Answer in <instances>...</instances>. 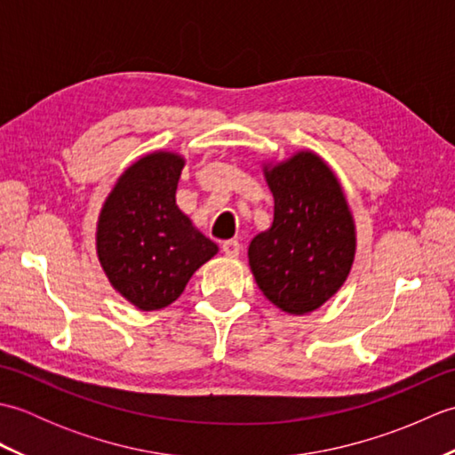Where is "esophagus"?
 Instances as JSON below:
<instances>
[{
	"label": "esophagus",
	"instance_id": "obj_1",
	"mask_svg": "<svg viewBox=\"0 0 455 455\" xmlns=\"http://www.w3.org/2000/svg\"><path fill=\"white\" fill-rule=\"evenodd\" d=\"M220 250H222V254H225L227 258H238L240 244L236 243V240H225V243L220 244Z\"/></svg>",
	"mask_w": 455,
	"mask_h": 455
}]
</instances>
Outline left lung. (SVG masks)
<instances>
[{"label":"left lung","mask_w":455,"mask_h":455,"mask_svg":"<svg viewBox=\"0 0 455 455\" xmlns=\"http://www.w3.org/2000/svg\"><path fill=\"white\" fill-rule=\"evenodd\" d=\"M274 222L252 238L248 262L258 287L289 315L326 303L346 282L355 254V227L334 172L315 152H297L264 168Z\"/></svg>","instance_id":"1"}]
</instances>
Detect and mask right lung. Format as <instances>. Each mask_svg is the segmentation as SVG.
Returning a JSON list of instances; mask_svg holds the SVG:
<instances>
[{"instance_id": "right-lung-1", "label": "right lung", "mask_w": 455, "mask_h": 455, "mask_svg": "<svg viewBox=\"0 0 455 455\" xmlns=\"http://www.w3.org/2000/svg\"><path fill=\"white\" fill-rule=\"evenodd\" d=\"M183 164L173 152L148 154L124 170L101 209V267L140 311L176 301L196 269L219 252L176 205Z\"/></svg>"}]
</instances>
